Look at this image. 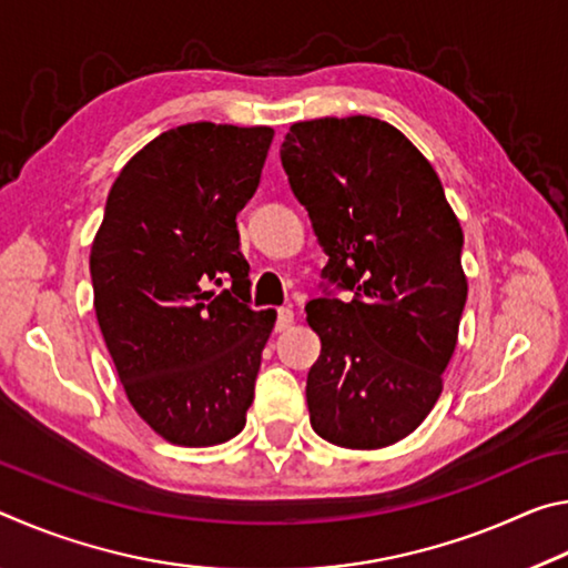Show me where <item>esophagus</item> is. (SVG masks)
<instances>
[{
    "instance_id": "34e87169",
    "label": "esophagus",
    "mask_w": 568,
    "mask_h": 568,
    "mask_svg": "<svg viewBox=\"0 0 568 568\" xmlns=\"http://www.w3.org/2000/svg\"><path fill=\"white\" fill-rule=\"evenodd\" d=\"M293 321H295V313L291 311V307H281V311H277V323H275V328L277 331H287L293 325Z\"/></svg>"
}]
</instances>
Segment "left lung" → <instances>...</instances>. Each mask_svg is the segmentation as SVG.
I'll use <instances>...</instances> for the list:
<instances>
[{
    "instance_id": "8db88e82",
    "label": "left lung",
    "mask_w": 568,
    "mask_h": 568,
    "mask_svg": "<svg viewBox=\"0 0 568 568\" xmlns=\"http://www.w3.org/2000/svg\"><path fill=\"white\" fill-rule=\"evenodd\" d=\"M293 195L354 301L307 303L321 355L307 410L321 438L383 448L416 430L444 388L468 283L464 233L430 162L393 124L355 114L295 122L281 148Z\"/></svg>"
}]
</instances>
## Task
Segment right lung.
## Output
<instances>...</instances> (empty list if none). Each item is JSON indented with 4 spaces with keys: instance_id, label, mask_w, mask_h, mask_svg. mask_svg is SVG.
Returning <instances> with one entry per match:
<instances>
[{
    "instance_id": "add662e5",
    "label": "right lung",
    "mask_w": 568,
    "mask_h": 568,
    "mask_svg": "<svg viewBox=\"0 0 568 568\" xmlns=\"http://www.w3.org/2000/svg\"><path fill=\"white\" fill-rule=\"evenodd\" d=\"M271 128L190 122L142 148L108 195L90 273L124 393L170 444L245 428L273 311L250 307L235 217L255 195ZM234 283L230 292L210 282Z\"/></svg>"
}]
</instances>
